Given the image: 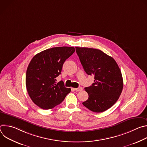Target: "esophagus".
Masks as SVG:
<instances>
[{"mask_svg":"<svg viewBox=\"0 0 147 147\" xmlns=\"http://www.w3.org/2000/svg\"><path fill=\"white\" fill-rule=\"evenodd\" d=\"M73 90H74V91H82V88L81 87H79L78 88H73Z\"/></svg>","mask_w":147,"mask_h":147,"instance_id":"1","label":"esophagus"}]
</instances>
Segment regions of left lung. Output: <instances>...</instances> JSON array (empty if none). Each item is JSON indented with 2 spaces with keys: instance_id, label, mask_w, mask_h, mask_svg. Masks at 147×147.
I'll use <instances>...</instances> for the list:
<instances>
[{
  "instance_id": "8db88e82",
  "label": "left lung",
  "mask_w": 147,
  "mask_h": 147,
  "mask_svg": "<svg viewBox=\"0 0 147 147\" xmlns=\"http://www.w3.org/2000/svg\"><path fill=\"white\" fill-rule=\"evenodd\" d=\"M84 70L94 76L92 86L86 87L88 99L82 102L90 111L100 113L111 108L118 100L123 90L121 71L115 59L96 49L76 47Z\"/></svg>"
}]
</instances>
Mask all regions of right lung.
<instances>
[{
  "label": "right lung",
  "mask_w": 147,
  "mask_h": 147,
  "mask_svg": "<svg viewBox=\"0 0 147 147\" xmlns=\"http://www.w3.org/2000/svg\"><path fill=\"white\" fill-rule=\"evenodd\" d=\"M75 52L73 47H55L35 55L27 67L26 84L33 102L43 109H51L62 102L71 91L56 78L63 65Z\"/></svg>",
  "instance_id": "1"
}]
</instances>
